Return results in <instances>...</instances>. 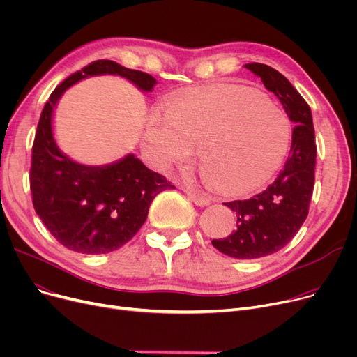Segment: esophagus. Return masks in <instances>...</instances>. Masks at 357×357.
<instances>
[{
	"label": "esophagus",
	"mask_w": 357,
	"mask_h": 357,
	"mask_svg": "<svg viewBox=\"0 0 357 357\" xmlns=\"http://www.w3.org/2000/svg\"><path fill=\"white\" fill-rule=\"evenodd\" d=\"M185 192L188 194L190 199H191L195 205H198V207H205V205H208V204H210V198H208L207 195H205L204 192H201V191L185 190Z\"/></svg>",
	"instance_id": "34e87169"
}]
</instances>
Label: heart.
Masks as SVG:
<instances>
[{"label":"heart","mask_w":357,"mask_h":357,"mask_svg":"<svg viewBox=\"0 0 357 357\" xmlns=\"http://www.w3.org/2000/svg\"><path fill=\"white\" fill-rule=\"evenodd\" d=\"M143 131V153L158 171L188 165L199 149L202 175L217 188L249 192L284 162L291 143L285 112L261 93L211 86L169 101Z\"/></svg>","instance_id":"obj_1"}]
</instances>
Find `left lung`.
<instances>
[{
    "instance_id": "8db88e82",
    "label": "left lung",
    "mask_w": 357,
    "mask_h": 357,
    "mask_svg": "<svg viewBox=\"0 0 357 357\" xmlns=\"http://www.w3.org/2000/svg\"><path fill=\"white\" fill-rule=\"evenodd\" d=\"M273 92L295 123L288 159L268 188L250 199L224 202L237 215V229L213 246L234 259H257L287 246L304 224L315 181L317 146L311 109L291 82L264 63L245 65Z\"/></svg>"
}]
</instances>
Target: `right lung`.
Wrapping results in <instances>:
<instances>
[{"instance_id": "1", "label": "right lung", "mask_w": 357, "mask_h": 357, "mask_svg": "<svg viewBox=\"0 0 357 357\" xmlns=\"http://www.w3.org/2000/svg\"><path fill=\"white\" fill-rule=\"evenodd\" d=\"M104 73L120 75L146 92L158 84L152 75L117 62L89 63L52 92L31 150L30 190L37 215L61 245L85 255L109 253L124 246L143 226L155 197L175 188L135 155L107 166H85L70 160L56 146L52 133L56 102L70 85Z\"/></svg>"}]
</instances>
